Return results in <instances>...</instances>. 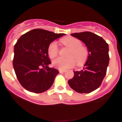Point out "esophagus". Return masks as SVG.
I'll use <instances>...</instances> for the list:
<instances>
[{
	"instance_id": "obj_1",
	"label": "esophagus",
	"mask_w": 122,
	"mask_h": 122,
	"mask_svg": "<svg viewBox=\"0 0 122 122\" xmlns=\"http://www.w3.org/2000/svg\"><path fill=\"white\" fill-rule=\"evenodd\" d=\"M59 73H65L66 70H59Z\"/></svg>"
}]
</instances>
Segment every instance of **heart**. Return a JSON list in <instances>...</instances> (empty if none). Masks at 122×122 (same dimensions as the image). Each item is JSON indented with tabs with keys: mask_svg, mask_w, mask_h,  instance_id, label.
<instances>
[{
	"mask_svg": "<svg viewBox=\"0 0 122 122\" xmlns=\"http://www.w3.org/2000/svg\"><path fill=\"white\" fill-rule=\"evenodd\" d=\"M61 43L70 51L67 54L68 57H59L53 61V65L59 70H66L72 68L76 65L81 66L84 65L89 56V51L86 47L81 45L79 39L73 37H64L61 40ZM47 52L51 59L55 58L58 55L59 49L56 42H52L49 45Z\"/></svg>",
	"mask_w": 122,
	"mask_h": 122,
	"instance_id": "obj_1",
	"label": "heart"
}]
</instances>
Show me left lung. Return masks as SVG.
Here are the masks:
<instances>
[{
	"label": "left lung",
	"mask_w": 122,
	"mask_h": 122,
	"mask_svg": "<svg viewBox=\"0 0 122 122\" xmlns=\"http://www.w3.org/2000/svg\"><path fill=\"white\" fill-rule=\"evenodd\" d=\"M86 45L89 56L82 70L74 71L68 84L79 93H90L100 87L109 64V46L101 37L90 31L71 34Z\"/></svg>",
	"instance_id": "8db88e82"
}]
</instances>
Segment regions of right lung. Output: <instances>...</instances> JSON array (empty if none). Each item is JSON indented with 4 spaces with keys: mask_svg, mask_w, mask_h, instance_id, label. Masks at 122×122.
<instances>
[{
    "mask_svg": "<svg viewBox=\"0 0 122 122\" xmlns=\"http://www.w3.org/2000/svg\"><path fill=\"white\" fill-rule=\"evenodd\" d=\"M64 33H54L46 30H32L21 36L14 46L13 67L22 87L34 93H42L50 89L57 70L49 68L48 46Z\"/></svg>",
    "mask_w": 122,
    "mask_h": 122,
    "instance_id": "right-lung-1",
    "label": "right lung"
}]
</instances>
